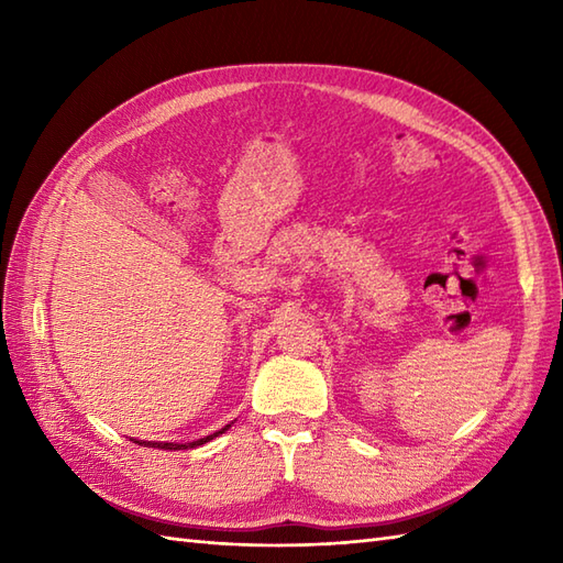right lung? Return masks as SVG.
<instances>
[{"label":"right lung","instance_id":"obj_1","mask_svg":"<svg viewBox=\"0 0 563 563\" xmlns=\"http://www.w3.org/2000/svg\"><path fill=\"white\" fill-rule=\"evenodd\" d=\"M227 428H230V426H224L222 430H218V433H212V435H208V438H200V440H196V442H186V445H176V442H140V445H147V448H159V450H188V448L206 445L208 440H212V438H218L220 433H224ZM135 442H137V440H135Z\"/></svg>","mask_w":563,"mask_h":563}]
</instances>
